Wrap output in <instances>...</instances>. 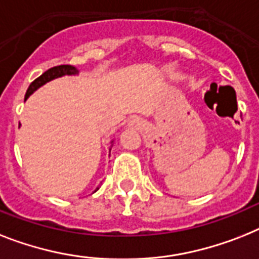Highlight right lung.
Returning a JSON list of instances; mask_svg holds the SVG:
<instances>
[{"label":"right lung","mask_w":259,"mask_h":259,"mask_svg":"<svg viewBox=\"0 0 259 259\" xmlns=\"http://www.w3.org/2000/svg\"><path fill=\"white\" fill-rule=\"evenodd\" d=\"M76 74H78V70L71 65H61L49 68L48 71H45L44 74L40 76H38L34 82H31V84H30L29 89H27L26 91V95H25V100H26L35 90L39 89L40 86H44L45 83L50 82V80H53V79L55 78H59V76L76 75ZM98 189H99V188H96V191H98Z\"/></svg>","instance_id":"add662e5"}]
</instances>
